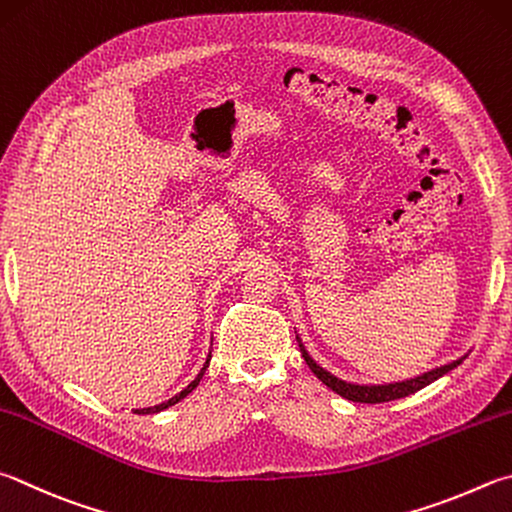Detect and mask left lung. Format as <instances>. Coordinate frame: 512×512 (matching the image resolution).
<instances>
[{
	"instance_id": "1",
	"label": "left lung",
	"mask_w": 512,
	"mask_h": 512,
	"mask_svg": "<svg viewBox=\"0 0 512 512\" xmlns=\"http://www.w3.org/2000/svg\"><path fill=\"white\" fill-rule=\"evenodd\" d=\"M297 342H300L302 356H304L306 365H309V369L313 371V374L318 376L329 389H333V392L340 394L342 398H347V401H353V403H387V401H396V398H405V396L418 392V389H423V387H427L430 383H434V380L441 378L443 374H448V371H452L454 367L461 365L463 358H466V356H463L459 360H452V362H448V365H441V367H436V369L425 371V374H421V376H414V378H407V380H398V383L356 385V383H347V380L333 376L331 371L320 367L318 362H315L309 356V351L304 349L300 336H297Z\"/></svg>"
}]
</instances>
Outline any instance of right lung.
<instances>
[{"label": "right lung", "instance_id": "right-lung-1", "mask_svg": "<svg viewBox=\"0 0 512 512\" xmlns=\"http://www.w3.org/2000/svg\"><path fill=\"white\" fill-rule=\"evenodd\" d=\"M210 358H212V356H210V353H208V358H206V365L201 367V371H199V374H197V378H194L192 383L183 389V392H179V394H176V396H172L170 401H165V403H161V405H154V407H143V410H134V412H136V414H156V412H163V410H167V407H172V405H176V403H179V401H183V398L188 396V394L192 392V389H197V385L201 383V378H203V374H206V369H208V365H210Z\"/></svg>", "mask_w": 512, "mask_h": 512}]
</instances>
